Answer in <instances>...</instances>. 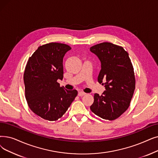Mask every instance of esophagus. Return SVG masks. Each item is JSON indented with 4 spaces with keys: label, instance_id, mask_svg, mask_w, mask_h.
Segmentation results:
<instances>
[{
    "label": "esophagus",
    "instance_id": "esophagus-1",
    "mask_svg": "<svg viewBox=\"0 0 158 158\" xmlns=\"http://www.w3.org/2000/svg\"><path fill=\"white\" fill-rule=\"evenodd\" d=\"M85 95H86V94L85 92H78V95L80 96V97H82V96H84Z\"/></svg>",
    "mask_w": 158,
    "mask_h": 158
}]
</instances>
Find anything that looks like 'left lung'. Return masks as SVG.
I'll return each instance as SVG.
<instances>
[{"mask_svg": "<svg viewBox=\"0 0 158 158\" xmlns=\"http://www.w3.org/2000/svg\"><path fill=\"white\" fill-rule=\"evenodd\" d=\"M90 50L101 61L98 80L106 89L101 95L94 94L90 109L102 119L114 120L127 110L133 97L135 79L131 60L123 47L110 43L94 45Z\"/></svg>", "mask_w": 158, "mask_h": 158, "instance_id": "1", "label": "left lung"}]
</instances>
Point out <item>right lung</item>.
<instances>
[{
  "instance_id": "right-lung-1",
  "label": "right lung",
  "mask_w": 158,
  "mask_h": 158,
  "mask_svg": "<svg viewBox=\"0 0 158 158\" xmlns=\"http://www.w3.org/2000/svg\"><path fill=\"white\" fill-rule=\"evenodd\" d=\"M70 46L50 43L40 46L29 58L24 73L25 98L31 110L48 121H57L65 114L76 90L60 87L63 78V57Z\"/></svg>"
}]
</instances>
